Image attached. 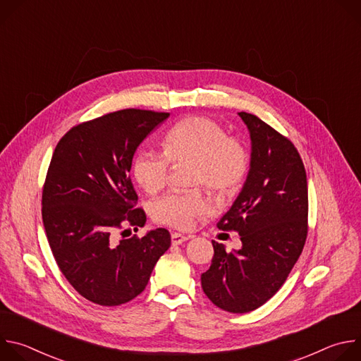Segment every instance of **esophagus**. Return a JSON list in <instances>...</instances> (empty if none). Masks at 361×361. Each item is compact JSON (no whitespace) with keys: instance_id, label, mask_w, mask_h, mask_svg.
<instances>
[{"instance_id":"1","label":"esophagus","mask_w":361,"mask_h":361,"mask_svg":"<svg viewBox=\"0 0 361 361\" xmlns=\"http://www.w3.org/2000/svg\"><path fill=\"white\" fill-rule=\"evenodd\" d=\"M185 240H188V237L184 235V234H180V233H173V234H171V243H173V244H181V243H184Z\"/></svg>"}]
</instances>
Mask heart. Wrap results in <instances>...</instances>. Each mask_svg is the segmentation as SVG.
<instances>
[{
	"instance_id": "1",
	"label": "heart",
	"mask_w": 361,
	"mask_h": 361,
	"mask_svg": "<svg viewBox=\"0 0 361 361\" xmlns=\"http://www.w3.org/2000/svg\"><path fill=\"white\" fill-rule=\"evenodd\" d=\"M173 164L192 163L190 183L205 185L217 194L233 192L248 171L244 144L230 137L226 128L209 117H187L174 124L164 137V152L141 148L134 156L131 171L140 187L159 192L167 183ZM209 210L200 190L171 191L154 201L152 219L178 230H188L195 219Z\"/></svg>"
}]
</instances>
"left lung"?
Wrapping results in <instances>:
<instances>
[{"label":"left lung","mask_w":361,"mask_h":361,"mask_svg":"<svg viewBox=\"0 0 361 361\" xmlns=\"http://www.w3.org/2000/svg\"><path fill=\"white\" fill-rule=\"evenodd\" d=\"M251 138V163L244 187L217 227L237 231L234 252L213 241L202 290L228 313H248L284 284L305 244L308 191L302 160L294 144L254 114L238 113Z\"/></svg>","instance_id":"left-lung-1"}]
</instances>
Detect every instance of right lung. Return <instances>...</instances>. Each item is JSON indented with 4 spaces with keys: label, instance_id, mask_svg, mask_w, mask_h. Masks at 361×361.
<instances>
[{
    "label": "right lung",
    "instance_id": "obj_1",
    "mask_svg": "<svg viewBox=\"0 0 361 361\" xmlns=\"http://www.w3.org/2000/svg\"><path fill=\"white\" fill-rule=\"evenodd\" d=\"M170 113L126 109L74 126L59 141L42 187V223L68 283L99 305L137 297L169 250V230L117 241L145 224L128 176L134 152Z\"/></svg>",
    "mask_w": 361,
    "mask_h": 361
}]
</instances>
